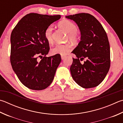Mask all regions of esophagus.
<instances>
[{
	"mask_svg": "<svg viewBox=\"0 0 123 123\" xmlns=\"http://www.w3.org/2000/svg\"><path fill=\"white\" fill-rule=\"evenodd\" d=\"M66 56H63V55H62L61 56V59L62 60H64V59H65V58H66Z\"/></svg>",
	"mask_w": 123,
	"mask_h": 123,
	"instance_id": "obj_1",
	"label": "esophagus"
}]
</instances>
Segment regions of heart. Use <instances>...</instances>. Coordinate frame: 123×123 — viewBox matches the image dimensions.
Instances as JSON below:
<instances>
[{"mask_svg": "<svg viewBox=\"0 0 123 123\" xmlns=\"http://www.w3.org/2000/svg\"><path fill=\"white\" fill-rule=\"evenodd\" d=\"M59 26L68 33V38L71 41H76L79 38L77 33V27L76 25L68 20H64L60 22ZM53 30L52 25L47 27L44 31V36L48 43H52L53 41ZM71 49V46L68 44H56L52 48L51 53L53 55H65Z\"/></svg>", "mask_w": 123, "mask_h": 123, "instance_id": "b5f03b06", "label": "heart"}]
</instances>
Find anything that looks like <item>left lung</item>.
Wrapping results in <instances>:
<instances>
[{
  "label": "left lung",
  "mask_w": 123,
  "mask_h": 123,
  "mask_svg": "<svg viewBox=\"0 0 123 123\" xmlns=\"http://www.w3.org/2000/svg\"><path fill=\"white\" fill-rule=\"evenodd\" d=\"M81 32V41L73 50L77 59L73 58L70 70L76 83L83 88H94L101 83L110 67V50L108 36L99 22L89 13L68 15ZM87 60L82 64L80 60Z\"/></svg>",
  "instance_id": "1"
}]
</instances>
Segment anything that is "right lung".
<instances>
[{"label": "right lung", "mask_w": 123, "mask_h": 123, "mask_svg": "<svg viewBox=\"0 0 123 123\" xmlns=\"http://www.w3.org/2000/svg\"><path fill=\"white\" fill-rule=\"evenodd\" d=\"M60 18V15L30 13L18 22L11 33V66L20 81L27 88L43 90L54 79L61 61V55L46 56L49 46L44 33L47 27ZM38 57L42 59L40 62Z\"/></svg>", "instance_id": "obj_1"}]
</instances>
